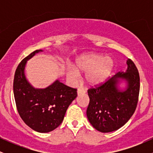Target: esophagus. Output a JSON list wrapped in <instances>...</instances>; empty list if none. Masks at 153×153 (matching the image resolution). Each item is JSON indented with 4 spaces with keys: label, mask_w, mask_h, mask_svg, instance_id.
<instances>
[{
    "label": "esophagus",
    "mask_w": 153,
    "mask_h": 153,
    "mask_svg": "<svg viewBox=\"0 0 153 153\" xmlns=\"http://www.w3.org/2000/svg\"><path fill=\"white\" fill-rule=\"evenodd\" d=\"M77 93H78V95L83 94H85V91L82 90V89H81V88H78V91H77Z\"/></svg>",
    "instance_id": "esophagus-1"
}]
</instances>
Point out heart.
Instances as JSON below:
<instances>
[{
	"instance_id": "heart-1",
	"label": "heart",
	"mask_w": 153,
	"mask_h": 153,
	"mask_svg": "<svg viewBox=\"0 0 153 153\" xmlns=\"http://www.w3.org/2000/svg\"><path fill=\"white\" fill-rule=\"evenodd\" d=\"M114 61L111 57L103 54L88 53L75 59L74 68L69 67L67 75L71 80H75L78 74L85 73L84 82L90 87H97L105 83L112 74Z\"/></svg>"
}]
</instances>
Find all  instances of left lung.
Listing matches in <instances>:
<instances>
[{
    "label": "left lung",
    "instance_id": "obj_1",
    "mask_svg": "<svg viewBox=\"0 0 153 153\" xmlns=\"http://www.w3.org/2000/svg\"><path fill=\"white\" fill-rule=\"evenodd\" d=\"M127 69L119 72L103 85L88 90L90 101L86 114L91 125L101 132H111L121 128L134 113L140 93V75L134 63L128 59ZM124 80L123 90L119 83Z\"/></svg>",
    "mask_w": 153,
    "mask_h": 153
}]
</instances>
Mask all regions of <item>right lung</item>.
Returning a JSON list of instances; mask_svg holds the SVG:
<instances>
[{"label":"right lung","instance_id":"obj_1","mask_svg":"<svg viewBox=\"0 0 153 153\" xmlns=\"http://www.w3.org/2000/svg\"><path fill=\"white\" fill-rule=\"evenodd\" d=\"M42 50H35L19 63L13 80V94L17 110L24 123L33 130L47 133L62 122L68 106L77 97V89L58 80L45 88L33 87L24 71L27 60Z\"/></svg>","mask_w":153,"mask_h":153}]
</instances>
